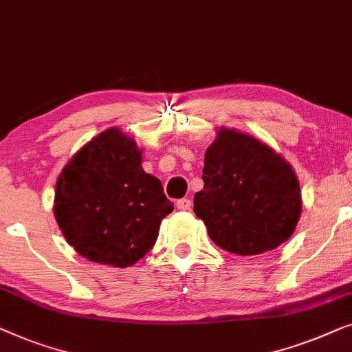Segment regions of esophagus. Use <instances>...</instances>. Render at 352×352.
<instances>
[{"label": "esophagus", "instance_id": "34e87169", "mask_svg": "<svg viewBox=\"0 0 352 352\" xmlns=\"http://www.w3.org/2000/svg\"><path fill=\"white\" fill-rule=\"evenodd\" d=\"M177 209L178 210H190L191 209V201L186 199V197H183V199H178L177 201Z\"/></svg>", "mask_w": 352, "mask_h": 352}]
</instances>
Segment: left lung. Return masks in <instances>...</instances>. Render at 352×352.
I'll return each mask as SVG.
<instances>
[{
  "instance_id": "left-lung-1",
  "label": "left lung",
  "mask_w": 352,
  "mask_h": 352,
  "mask_svg": "<svg viewBox=\"0 0 352 352\" xmlns=\"http://www.w3.org/2000/svg\"><path fill=\"white\" fill-rule=\"evenodd\" d=\"M202 180L195 214L223 250L260 255L294 234L301 214L300 182L266 143L220 127L206 151Z\"/></svg>"
}]
</instances>
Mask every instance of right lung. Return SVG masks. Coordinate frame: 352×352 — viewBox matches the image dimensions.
Here are the masks:
<instances>
[{
	"mask_svg": "<svg viewBox=\"0 0 352 352\" xmlns=\"http://www.w3.org/2000/svg\"><path fill=\"white\" fill-rule=\"evenodd\" d=\"M172 210L160 178L143 170L135 140L118 127L87 142L57 178L58 228L79 255L100 265H135Z\"/></svg>",
	"mask_w": 352,
	"mask_h": 352,
	"instance_id": "right-lung-1",
	"label": "right lung"
}]
</instances>
